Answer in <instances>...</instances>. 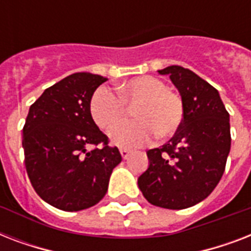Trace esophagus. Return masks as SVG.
<instances>
[{
    "mask_svg": "<svg viewBox=\"0 0 251 251\" xmlns=\"http://www.w3.org/2000/svg\"><path fill=\"white\" fill-rule=\"evenodd\" d=\"M120 153H121L122 159H127L130 153H131V151H130V150H126V149H121L120 150Z\"/></svg>",
    "mask_w": 251,
    "mask_h": 251,
    "instance_id": "obj_1",
    "label": "esophagus"
}]
</instances>
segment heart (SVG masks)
Wrapping results in <instances>:
<instances>
[{
	"label": "heart",
	"mask_w": 251,
	"mask_h": 251,
	"mask_svg": "<svg viewBox=\"0 0 251 251\" xmlns=\"http://www.w3.org/2000/svg\"><path fill=\"white\" fill-rule=\"evenodd\" d=\"M117 95L100 87L90 102L91 116L100 129L109 131L125 119L127 107H134L137 118L110 133L116 146L133 149L149 143L157 133L165 138L175 134L183 118V105L177 95L155 76H137L117 87ZM126 105L128 106H126Z\"/></svg>",
	"instance_id": "heart-1"
}]
</instances>
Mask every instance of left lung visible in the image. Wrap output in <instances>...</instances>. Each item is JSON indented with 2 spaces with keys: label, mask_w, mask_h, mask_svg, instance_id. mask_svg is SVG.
Segmentation results:
<instances>
[{
  "label": "left lung",
  "mask_w": 251,
  "mask_h": 251,
  "mask_svg": "<svg viewBox=\"0 0 251 251\" xmlns=\"http://www.w3.org/2000/svg\"><path fill=\"white\" fill-rule=\"evenodd\" d=\"M181 95L183 118L173 138L147 151L149 168L138 178L151 204L182 210L212 193L226 169L230 150L229 113L218 90L182 66L159 70Z\"/></svg>",
  "instance_id": "8db88e82"
}]
</instances>
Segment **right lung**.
Segmentation results:
<instances>
[{"mask_svg":"<svg viewBox=\"0 0 251 251\" xmlns=\"http://www.w3.org/2000/svg\"><path fill=\"white\" fill-rule=\"evenodd\" d=\"M105 80L91 73L66 76L43 92L25 118L22 145L29 181L43 201L62 211L100 202L122 160L91 116L92 95Z\"/></svg>","mask_w":251,"mask_h":251,"instance_id":"obj_1","label":"right lung"}]
</instances>
